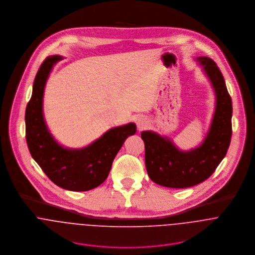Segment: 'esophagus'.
Returning <instances> with one entry per match:
<instances>
[{
	"label": "esophagus",
	"instance_id": "1",
	"mask_svg": "<svg viewBox=\"0 0 255 255\" xmlns=\"http://www.w3.org/2000/svg\"><path fill=\"white\" fill-rule=\"evenodd\" d=\"M146 121L144 118H138L137 119V126H138V128L141 129V128H143V127L145 126Z\"/></svg>",
	"mask_w": 255,
	"mask_h": 255
}]
</instances>
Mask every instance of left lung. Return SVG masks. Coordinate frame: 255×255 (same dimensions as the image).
I'll return each instance as SVG.
<instances>
[{"instance_id":"8db88e82","label":"left lung","mask_w":255,"mask_h":255,"mask_svg":"<svg viewBox=\"0 0 255 255\" xmlns=\"http://www.w3.org/2000/svg\"><path fill=\"white\" fill-rule=\"evenodd\" d=\"M197 60L209 76L217 97L211 128L202 145L182 152L167 138L151 131L141 132L148 176L163 186L185 188L204 182L215 172L231 142L233 106L223 74L212 59Z\"/></svg>"}]
</instances>
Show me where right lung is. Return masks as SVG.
Returning a JSON list of instances; mask_svg holds the SVG:
<instances>
[{
  "mask_svg": "<svg viewBox=\"0 0 255 255\" xmlns=\"http://www.w3.org/2000/svg\"><path fill=\"white\" fill-rule=\"evenodd\" d=\"M61 59L60 56L47 57L37 72L32 96L25 111V138L32 158L52 182L68 190L86 191L107 179L117 153L127 137L135 133L136 128L131 123L112 128L80 150L59 145L46 128L42 100L47 77Z\"/></svg>",
  "mask_w": 255,
  "mask_h": 255,
  "instance_id": "obj_1",
  "label": "right lung"
}]
</instances>
